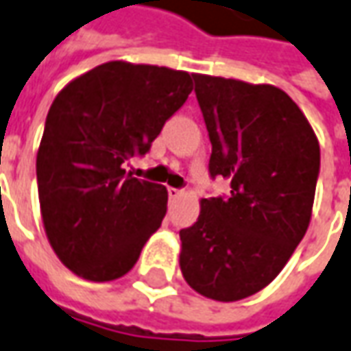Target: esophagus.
Here are the masks:
<instances>
[{
	"mask_svg": "<svg viewBox=\"0 0 351 351\" xmlns=\"http://www.w3.org/2000/svg\"><path fill=\"white\" fill-rule=\"evenodd\" d=\"M183 195V191L181 189H176V187H168V197L170 199H178V197H181Z\"/></svg>",
	"mask_w": 351,
	"mask_h": 351,
	"instance_id": "34e87169",
	"label": "esophagus"
}]
</instances>
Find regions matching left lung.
Wrapping results in <instances>:
<instances>
[{
  "label": "left lung",
  "mask_w": 351,
  "mask_h": 351,
  "mask_svg": "<svg viewBox=\"0 0 351 351\" xmlns=\"http://www.w3.org/2000/svg\"><path fill=\"white\" fill-rule=\"evenodd\" d=\"M193 81L213 145L208 173L230 180V195L201 201L197 222L180 232V267L201 295L237 302L269 286L305 236L321 150L307 117L276 86Z\"/></svg>",
  "instance_id": "left-lung-1"
}]
</instances>
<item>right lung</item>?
<instances>
[{
	"label": "right lung",
	"instance_id": "right-lung-1",
	"mask_svg": "<svg viewBox=\"0 0 351 351\" xmlns=\"http://www.w3.org/2000/svg\"><path fill=\"white\" fill-rule=\"evenodd\" d=\"M191 90L189 73L108 61L56 96L36 156L40 210L49 245L77 276L121 278L160 228L166 187L123 164L147 154Z\"/></svg>",
	"mask_w": 351,
	"mask_h": 351
}]
</instances>
